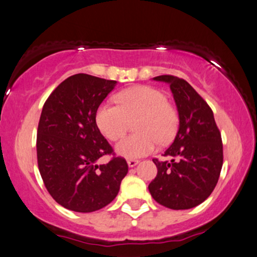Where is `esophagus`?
<instances>
[{
  "label": "esophagus",
  "instance_id": "1",
  "mask_svg": "<svg viewBox=\"0 0 257 257\" xmlns=\"http://www.w3.org/2000/svg\"><path fill=\"white\" fill-rule=\"evenodd\" d=\"M139 162L140 161H137V160H128L127 163H128L129 168H134V166H136L137 164H139Z\"/></svg>",
  "mask_w": 257,
  "mask_h": 257
}]
</instances>
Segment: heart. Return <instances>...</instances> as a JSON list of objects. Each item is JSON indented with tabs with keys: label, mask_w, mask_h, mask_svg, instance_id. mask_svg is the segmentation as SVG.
Wrapping results in <instances>:
<instances>
[{
	"label": "heart",
	"mask_w": 257,
	"mask_h": 257,
	"mask_svg": "<svg viewBox=\"0 0 257 257\" xmlns=\"http://www.w3.org/2000/svg\"><path fill=\"white\" fill-rule=\"evenodd\" d=\"M118 106L102 103L97 108L95 122L101 134L116 141L135 121L136 134L124 137L115 146L118 156L135 160L153 153L157 141L166 143L175 137L178 116L164 93L151 86H134L117 94Z\"/></svg>",
	"instance_id": "b5f03b06"
}]
</instances>
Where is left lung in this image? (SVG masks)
Segmentation results:
<instances>
[{
	"label": "left lung",
	"mask_w": 257,
	"mask_h": 257,
	"mask_svg": "<svg viewBox=\"0 0 257 257\" xmlns=\"http://www.w3.org/2000/svg\"><path fill=\"white\" fill-rule=\"evenodd\" d=\"M153 79L170 85L179 127L163 155L171 161L153 160L157 176L149 192L168 208H193L207 199L218 183L223 162L221 135L212 109L189 82L173 75Z\"/></svg>",
	"instance_id": "8db88e82"
}]
</instances>
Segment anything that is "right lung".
<instances>
[{"mask_svg": "<svg viewBox=\"0 0 257 257\" xmlns=\"http://www.w3.org/2000/svg\"><path fill=\"white\" fill-rule=\"evenodd\" d=\"M115 80L79 73L64 80L43 106L37 130V161L43 182L58 204L89 213L115 199L128 172L124 158L96 163L113 154L95 114Z\"/></svg>", "mask_w": 257, "mask_h": 257, "instance_id": "add662e5", "label": "right lung"}]
</instances>
